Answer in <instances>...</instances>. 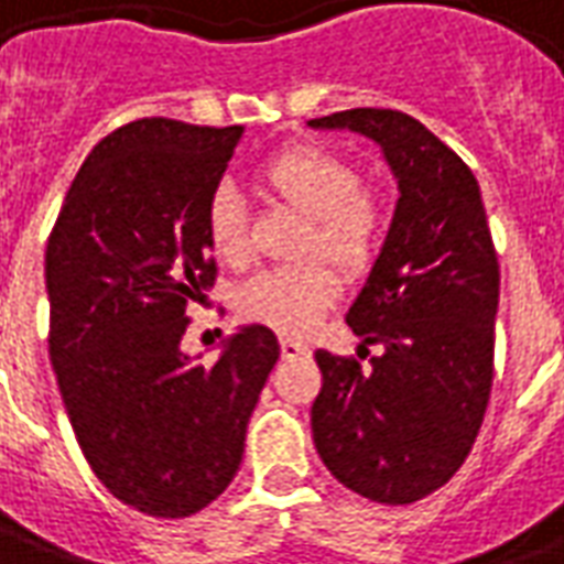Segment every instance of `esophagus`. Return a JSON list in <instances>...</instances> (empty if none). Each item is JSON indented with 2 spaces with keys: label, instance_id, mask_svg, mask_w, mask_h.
<instances>
[{
  "label": "esophagus",
  "instance_id": "obj_1",
  "mask_svg": "<svg viewBox=\"0 0 564 564\" xmlns=\"http://www.w3.org/2000/svg\"><path fill=\"white\" fill-rule=\"evenodd\" d=\"M281 356L283 359H305V356H311V347L302 341H293V338H283Z\"/></svg>",
  "mask_w": 564,
  "mask_h": 564
}]
</instances>
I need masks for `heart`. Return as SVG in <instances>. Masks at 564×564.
<instances>
[{
    "mask_svg": "<svg viewBox=\"0 0 564 564\" xmlns=\"http://www.w3.org/2000/svg\"><path fill=\"white\" fill-rule=\"evenodd\" d=\"M259 184L283 205L307 217L302 250H317L347 271H366L378 253L383 208L375 193L359 189V172L332 150L302 144L271 156ZM205 235L214 257L245 265L247 205L238 189L217 186L205 205ZM341 295V281L323 259H302L253 274L241 286V311L283 335H302Z\"/></svg>",
    "mask_w": 564,
    "mask_h": 564,
    "instance_id": "obj_1",
    "label": "heart"
}]
</instances>
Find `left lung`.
Returning a JSON list of instances; mask_svg holds the SVG:
<instances>
[{"label":"left lung","instance_id":"1","mask_svg":"<svg viewBox=\"0 0 564 564\" xmlns=\"http://www.w3.org/2000/svg\"><path fill=\"white\" fill-rule=\"evenodd\" d=\"M380 148L399 184L390 232L347 311L383 354L371 366L317 350L311 432L335 480L380 505H411L456 474L484 423L496 350L498 259L471 169L390 108L307 120Z\"/></svg>","mask_w":564,"mask_h":564}]
</instances>
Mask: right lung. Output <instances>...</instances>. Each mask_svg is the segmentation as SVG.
I'll use <instances>...</instances> for the list:
<instances>
[{"label":"right lung","instance_id":"add662e5","mask_svg":"<svg viewBox=\"0 0 564 564\" xmlns=\"http://www.w3.org/2000/svg\"><path fill=\"white\" fill-rule=\"evenodd\" d=\"M245 127L144 117L105 135L47 238L51 366L84 459L148 517H189L232 484L274 332L238 326L214 366L181 350L214 286L205 205Z\"/></svg>","mask_w":564,"mask_h":564}]
</instances>
